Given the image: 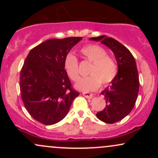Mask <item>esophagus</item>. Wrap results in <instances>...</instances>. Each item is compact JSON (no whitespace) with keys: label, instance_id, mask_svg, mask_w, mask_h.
<instances>
[{"label":"esophagus","instance_id":"1","mask_svg":"<svg viewBox=\"0 0 158 158\" xmlns=\"http://www.w3.org/2000/svg\"><path fill=\"white\" fill-rule=\"evenodd\" d=\"M82 95L84 96L85 97L88 98V99H91V98L93 97V94L90 93H88V92H83Z\"/></svg>","mask_w":158,"mask_h":158}]
</instances>
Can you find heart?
<instances>
[{
    "label": "heart",
    "instance_id": "b5f03b06",
    "mask_svg": "<svg viewBox=\"0 0 158 158\" xmlns=\"http://www.w3.org/2000/svg\"><path fill=\"white\" fill-rule=\"evenodd\" d=\"M80 52L92 62L88 70L89 76L81 78L75 87L83 91L97 90L102 85H108L115 79L117 74V65L115 61L107 56L105 49L97 44H88L81 48ZM64 68L71 80L77 81L79 77V63L75 56L68 54L64 61Z\"/></svg>",
    "mask_w": 158,
    "mask_h": 158
}]
</instances>
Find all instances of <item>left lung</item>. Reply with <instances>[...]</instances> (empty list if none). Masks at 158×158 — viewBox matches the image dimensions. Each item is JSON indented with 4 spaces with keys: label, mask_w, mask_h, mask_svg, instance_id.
I'll return each instance as SVG.
<instances>
[{
    "label": "left lung",
    "mask_w": 158,
    "mask_h": 158,
    "mask_svg": "<svg viewBox=\"0 0 158 158\" xmlns=\"http://www.w3.org/2000/svg\"><path fill=\"white\" fill-rule=\"evenodd\" d=\"M90 40L100 41L109 48L117 62L118 72L115 79L101 92L106 99V108L97 114L98 119L111 124L122 120L135 106L139 87L137 64L131 52L113 38L101 35Z\"/></svg>",
    "instance_id": "obj_1"
}]
</instances>
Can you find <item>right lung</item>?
<instances>
[{
    "label": "right lung",
    "instance_id": "obj_1",
    "mask_svg": "<svg viewBox=\"0 0 158 158\" xmlns=\"http://www.w3.org/2000/svg\"><path fill=\"white\" fill-rule=\"evenodd\" d=\"M81 37L53 39L32 49L20 73L21 99L32 118L47 126L68 113L79 93L73 90L64 68L65 57Z\"/></svg>",
    "mask_w": 158,
    "mask_h": 158
}]
</instances>
